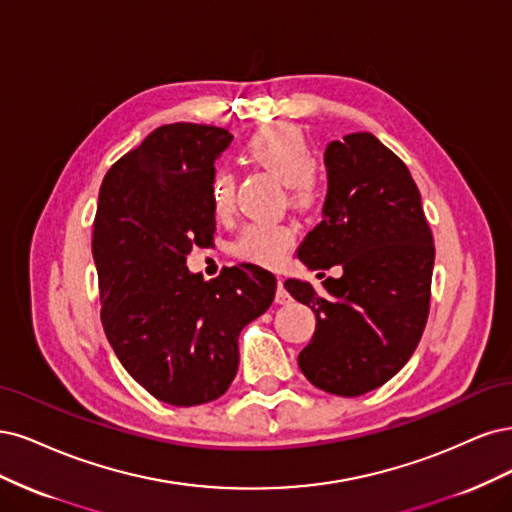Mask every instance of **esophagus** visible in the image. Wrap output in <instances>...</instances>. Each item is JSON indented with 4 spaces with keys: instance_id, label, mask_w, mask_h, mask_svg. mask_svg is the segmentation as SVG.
Returning <instances> with one entry per match:
<instances>
[{
    "instance_id": "1",
    "label": "esophagus",
    "mask_w": 512,
    "mask_h": 512,
    "mask_svg": "<svg viewBox=\"0 0 512 512\" xmlns=\"http://www.w3.org/2000/svg\"><path fill=\"white\" fill-rule=\"evenodd\" d=\"M274 302H276V304H289V302H291V295L287 293V289H285V285H283V278H278V283H276Z\"/></svg>"
}]
</instances>
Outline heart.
<instances>
[{
  "label": "heart",
  "instance_id": "heart-1",
  "mask_svg": "<svg viewBox=\"0 0 512 512\" xmlns=\"http://www.w3.org/2000/svg\"><path fill=\"white\" fill-rule=\"evenodd\" d=\"M244 155L255 166L283 180L293 206L310 208L319 202L321 185L315 176V151L300 127L291 123H270L261 127L246 140ZM210 206L217 217H227L234 208V176L223 168L210 178ZM291 244V225L257 221L242 229L234 251L261 266H276L283 261Z\"/></svg>",
  "mask_w": 512,
  "mask_h": 512
}]
</instances>
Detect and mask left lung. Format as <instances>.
Instances as JSON below:
<instances>
[{
	"label": "left lung",
	"instance_id": "left-lung-1",
	"mask_svg": "<svg viewBox=\"0 0 512 512\" xmlns=\"http://www.w3.org/2000/svg\"><path fill=\"white\" fill-rule=\"evenodd\" d=\"M325 168L323 221L298 259L310 270L340 266L342 276H327L321 295L300 278L285 280V289L317 317L300 370L315 387L355 398L385 385L417 349L434 238L408 168L368 131L329 142Z\"/></svg>",
	"mask_w": 512,
	"mask_h": 512
}]
</instances>
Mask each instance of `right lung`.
<instances>
[{"mask_svg":"<svg viewBox=\"0 0 512 512\" xmlns=\"http://www.w3.org/2000/svg\"><path fill=\"white\" fill-rule=\"evenodd\" d=\"M227 129L161 125L104 176L93 223L102 325L123 368L157 400L221 398L238 372V336L274 300L253 263L204 280L187 255L214 234L210 178Z\"/></svg>","mask_w":512,"mask_h":512,"instance_id":"1","label":"right lung"}]
</instances>
